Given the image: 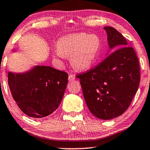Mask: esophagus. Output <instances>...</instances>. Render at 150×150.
<instances>
[{"label":"esophagus","mask_w":150,"mask_h":150,"mask_svg":"<svg viewBox=\"0 0 150 150\" xmlns=\"http://www.w3.org/2000/svg\"><path fill=\"white\" fill-rule=\"evenodd\" d=\"M75 79H76V77H75L74 75H72V74H69V75L68 79H69V81H74V80Z\"/></svg>","instance_id":"esophagus-1"}]
</instances>
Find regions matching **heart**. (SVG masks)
Instances as JSON below:
<instances>
[{"label":"heart","mask_w":150,"mask_h":150,"mask_svg":"<svg viewBox=\"0 0 150 150\" xmlns=\"http://www.w3.org/2000/svg\"><path fill=\"white\" fill-rule=\"evenodd\" d=\"M57 54L70 57L72 67L78 71L91 68L99 59L102 51V41L96 35L85 33L71 35L57 42Z\"/></svg>","instance_id":"obj_1"}]
</instances>
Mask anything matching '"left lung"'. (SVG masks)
Here are the masks:
<instances>
[{
	"instance_id": "obj_1",
	"label": "left lung",
	"mask_w": 150,
	"mask_h": 150,
	"mask_svg": "<svg viewBox=\"0 0 150 150\" xmlns=\"http://www.w3.org/2000/svg\"><path fill=\"white\" fill-rule=\"evenodd\" d=\"M110 49L93 69L78 75L87 107L101 120L120 116L128 109L140 83V67L136 52L115 28L105 26Z\"/></svg>"
}]
</instances>
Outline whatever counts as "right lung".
<instances>
[{"label": "right lung", "mask_w": 150, "mask_h": 150, "mask_svg": "<svg viewBox=\"0 0 150 150\" xmlns=\"http://www.w3.org/2000/svg\"><path fill=\"white\" fill-rule=\"evenodd\" d=\"M68 74L50 66L37 65L24 73H8L12 97L26 115L40 119L58 108Z\"/></svg>", "instance_id": "right-lung-1"}]
</instances>
